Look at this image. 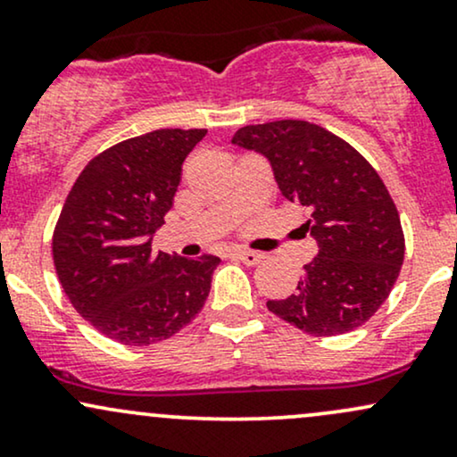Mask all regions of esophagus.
<instances>
[{"instance_id":"1","label":"esophagus","mask_w":457,"mask_h":457,"mask_svg":"<svg viewBox=\"0 0 457 457\" xmlns=\"http://www.w3.org/2000/svg\"><path fill=\"white\" fill-rule=\"evenodd\" d=\"M234 255L240 262H245L246 266H255L264 260V253H260V251H249V249H238Z\"/></svg>"}]
</instances>
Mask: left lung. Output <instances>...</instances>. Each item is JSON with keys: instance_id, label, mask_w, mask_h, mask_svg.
<instances>
[{"instance_id": "1", "label": "left lung", "mask_w": 457, "mask_h": 457, "mask_svg": "<svg viewBox=\"0 0 457 457\" xmlns=\"http://www.w3.org/2000/svg\"><path fill=\"white\" fill-rule=\"evenodd\" d=\"M232 144L269 159L281 195L307 212L301 229L318 243L295 295L266 307L316 337L359 328L391 295L403 262L385 182L348 141L305 120L251 124Z\"/></svg>"}]
</instances>
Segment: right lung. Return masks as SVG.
Masks as SVG:
<instances>
[{
	"label": "right lung",
	"mask_w": 457,
	"mask_h": 457,
	"mask_svg": "<svg viewBox=\"0 0 457 457\" xmlns=\"http://www.w3.org/2000/svg\"><path fill=\"white\" fill-rule=\"evenodd\" d=\"M206 133L161 129L120 141L94 156L68 193L54 232L55 272L79 316L113 342H162L206 303L217 255L152 249L182 162Z\"/></svg>",
	"instance_id": "add662e5"
}]
</instances>
